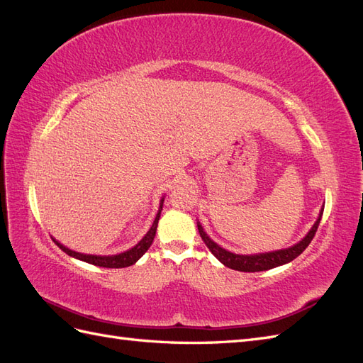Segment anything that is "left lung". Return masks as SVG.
<instances>
[{
  "label": "left lung",
  "instance_id": "8db88e82",
  "mask_svg": "<svg viewBox=\"0 0 363 363\" xmlns=\"http://www.w3.org/2000/svg\"><path fill=\"white\" fill-rule=\"evenodd\" d=\"M321 216H323V211L320 213V218L316 219V223L311 228V232L307 233L306 238L303 240H300V242L296 245H294L291 248H286V250L263 252V255H252V256L233 255V252H230V251L221 248L206 235V232L200 224H199V232H200L201 239L204 240V244L207 245V248L212 251V255L219 262L224 263L227 268H232V269H236V271H244V272H257V271H267V269H271V268L284 265V263H288V262L294 260L295 257H298L301 252L307 247H309V244L312 242V239H313L316 230H318V225H320Z\"/></svg>",
  "mask_w": 363,
  "mask_h": 363
}]
</instances>
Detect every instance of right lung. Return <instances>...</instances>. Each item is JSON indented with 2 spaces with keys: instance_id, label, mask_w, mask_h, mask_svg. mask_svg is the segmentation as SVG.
Returning <instances> with one entry per match:
<instances>
[{
  "instance_id": "1",
  "label": "right lung",
  "mask_w": 363,
  "mask_h": 363,
  "mask_svg": "<svg viewBox=\"0 0 363 363\" xmlns=\"http://www.w3.org/2000/svg\"><path fill=\"white\" fill-rule=\"evenodd\" d=\"M162 206H163V200L160 201V207H159V212L156 215V219L155 223H152L151 228L148 230V233L142 238L140 242L133 247L128 251H124L121 252V255H116V256H92V255H82V252H75L67 247H63L60 242H57L56 239L54 240V244H56L60 250H63L67 255L75 257V259H80L83 262H87V263H92V265H96V267H103V268H125V267H130L133 265V263H136L142 256L145 255V251L150 248V245L152 244V240H155V236H156V230H157V224H159V218H160V212H162Z\"/></svg>"
}]
</instances>
